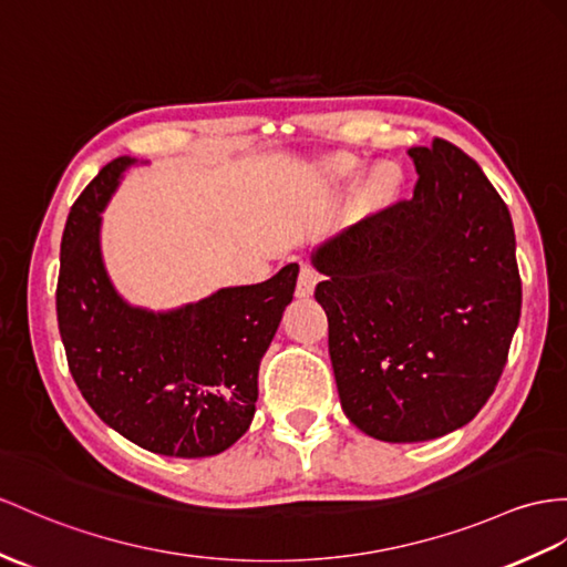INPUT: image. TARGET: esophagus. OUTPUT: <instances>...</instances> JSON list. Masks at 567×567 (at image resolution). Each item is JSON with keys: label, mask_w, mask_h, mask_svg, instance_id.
Wrapping results in <instances>:
<instances>
[{"label": "esophagus", "mask_w": 567, "mask_h": 567, "mask_svg": "<svg viewBox=\"0 0 567 567\" xmlns=\"http://www.w3.org/2000/svg\"><path fill=\"white\" fill-rule=\"evenodd\" d=\"M315 284H317V271L310 265H302L300 274H298V284H296V293L300 298H310L315 291Z\"/></svg>", "instance_id": "obj_1"}]
</instances>
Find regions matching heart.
Masks as SVG:
<instances>
[{"instance_id": "1", "label": "heart", "mask_w": 567, "mask_h": 567, "mask_svg": "<svg viewBox=\"0 0 567 567\" xmlns=\"http://www.w3.org/2000/svg\"><path fill=\"white\" fill-rule=\"evenodd\" d=\"M329 171L334 177H351L358 171V161L351 156H339L329 163ZM399 183H402V175H399L396 165L382 163L365 179V185L361 189V202L370 206V209L372 206L390 202L394 197V192L399 189Z\"/></svg>"}]
</instances>
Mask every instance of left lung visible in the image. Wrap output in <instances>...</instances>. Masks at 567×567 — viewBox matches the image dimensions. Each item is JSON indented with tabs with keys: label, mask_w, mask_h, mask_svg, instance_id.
Wrapping results in <instances>:
<instances>
[{
	"label": "left lung",
	"mask_w": 567,
	"mask_h": 567,
	"mask_svg": "<svg viewBox=\"0 0 567 567\" xmlns=\"http://www.w3.org/2000/svg\"><path fill=\"white\" fill-rule=\"evenodd\" d=\"M409 156L413 197L312 257L341 409L384 443L472 421L503 375L522 310L513 218L481 165L440 136Z\"/></svg>",
	"instance_id": "left-lung-1"
}]
</instances>
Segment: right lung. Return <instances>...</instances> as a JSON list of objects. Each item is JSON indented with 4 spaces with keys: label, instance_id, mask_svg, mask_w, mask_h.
<instances>
[{
    "label": "right lung",
    "instance_id": "add662e5",
    "mask_svg": "<svg viewBox=\"0 0 567 567\" xmlns=\"http://www.w3.org/2000/svg\"><path fill=\"white\" fill-rule=\"evenodd\" d=\"M132 158L95 175L69 212L58 324L69 372L101 421L165 457H212L250 427L259 361L293 300L298 265L173 312L124 302L101 259V212Z\"/></svg>",
    "mask_w": 567,
    "mask_h": 567
}]
</instances>
